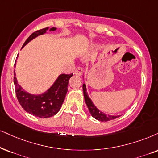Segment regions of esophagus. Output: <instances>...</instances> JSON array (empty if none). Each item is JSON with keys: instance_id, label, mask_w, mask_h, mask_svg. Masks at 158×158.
<instances>
[{"instance_id": "obj_1", "label": "esophagus", "mask_w": 158, "mask_h": 158, "mask_svg": "<svg viewBox=\"0 0 158 158\" xmlns=\"http://www.w3.org/2000/svg\"><path fill=\"white\" fill-rule=\"evenodd\" d=\"M82 72H83L82 68H81V67H77L75 70L74 73L77 76H81V74H82Z\"/></svg>"}]
</instances>
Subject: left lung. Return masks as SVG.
Wrapping results in <instances>:
<instances>
[{"label": "left lung", "mask_w": 158, "mask_h": 158, "mask_svg": "<svg viewBox=\"0 0 158 158\" xmlns=\"http://www.w3.org/2000/svg\"><path fill=\"white\" fill-rule=\"evenodd\" d=\"M83 93H84V97H85V103L87 104V107H88L89 112H90L91 115L93 116L95 119H98V120L102 121V122H106L109 120H112L117 117H119V116H112V115H109L106 114L102 111H101L95 107V106L93 104V103L92 102L91 99L89 98L88 96V94L87 93V89H86V85L85 84H83Z\"/></svg>", "instance_id": "8db88e82"}]
</instances>
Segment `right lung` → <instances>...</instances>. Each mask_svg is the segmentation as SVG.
Returning <instances> with one entry per match:
<instances>
[{
    "label": "right lung",
    "instance_id": "add662e5",
    "mask_svg": "<svg viewBox=\"0 0 158 158\" xmlns=\"http://www.w3.org/2000/svg\"><path fill=\"white\" fill-rule=\"evenodd\" d=\"M48 29L49 27H45L32 33L23 44V47L38 35L45 33ZM55 30L56 27H52L49 31H54ZM72 76L73 73H63L60 75L57 80L47 91L41 95H35L27 93L22 88L21 86L19 85L17 82L16 74L14 71V83L15 86L16 95L19 104L23 108L24 110L35 117L41 118L52 117L60 109L68 91L69 80Z\"/></svg>",
    "mask_w": 158,
    "mask_h": 158
}]
</instances>
